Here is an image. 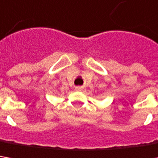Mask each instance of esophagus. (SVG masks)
<instances>
[{"label":"esophagus","instance_id":"obj_1","mask_svg":"<svg viewBox=\"0 0 158 158\" xmlns=\"http://www.w3.org/2000/svg\"><path fill=\"white\" fill-rule=\"evenodd\" d=\"M77 90H81V87H77Z\"/></svg>","mask_w":158,"mask_h":158}]
</instances>
